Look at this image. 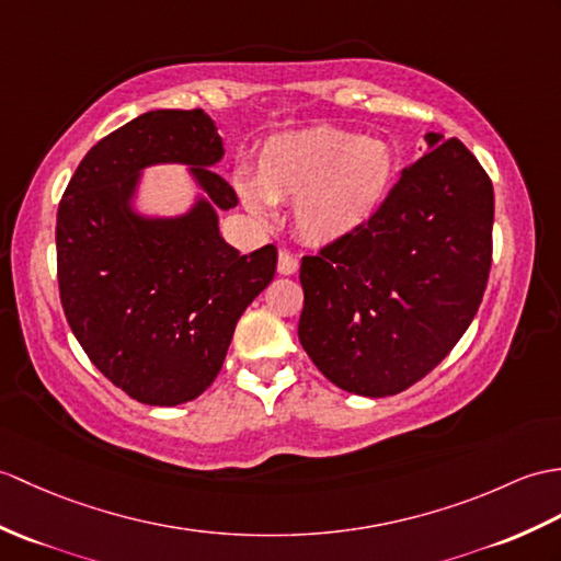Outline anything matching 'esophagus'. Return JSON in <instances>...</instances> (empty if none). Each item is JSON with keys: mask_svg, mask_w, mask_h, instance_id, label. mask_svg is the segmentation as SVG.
Returning <instances> with one entry per match:
<instances>
[{"mask_svg": "<svg viewBox=\"0 0 561 561\" xmlns=\"http://www.w3.org/2000/svg\"><path fill=\"white\" fill-rule=\"evenodd\" d=\"M277 270H279V275H294V272L298 270V257L289 251H279Z\"/></svg>", "mask_w": 561, "mask_h": 561, "instance_id": "esophagus-1", "label": "esophagus"}]
</instances>
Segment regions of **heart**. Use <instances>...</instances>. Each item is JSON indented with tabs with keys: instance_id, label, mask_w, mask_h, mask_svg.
Segmentation results:
<instances>
[{
	"instance_id": "1",
	"label": "heart",
	"mask_w": 561,
	"mask_h": 561,
	"mask_svg": "<svg viewBox=\"0 0 561 561\" xmlns=\"http://www.w3.org/2000/svg\"><path fill=\"white\" fill-rule=\"evenodd\" d=\"M397 176V154L380 138L332 126L272 136L255 179L239 176L243 205L257 217L272 203H294L298 237L316 245L354 237L380 210Z\"/></svg>"
}]
</instances>
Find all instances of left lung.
Returning a JSON list of instances; mask_svg holds the SVG:
<instances>
[{"instance_id": "1", "label": "left lung", "mask_w": 561, "mask_h": 561, "mask_svg": "<svg viewBox=\"0 0 561 561\" xmlns=\"http://www.w3.org/2000/svg\"><path fill=\"white\" fill-rule=\"evenodd\" d=\"M425 142L366 227L301 260L298 340L351 394L389 397L419 382L483 301L492 181L459 138Z\"/></svg>"}]
</instances>
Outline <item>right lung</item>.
<instances>
[{
    "label": "right lung",
    "mask_w": 561,
    "mask_h": 561,
    "mask_svg": "<svg viewBox=\"0 0 561 561\" xmlns=\"http://www.w3.org/2000/svg\"><path fill=\"white\" fill-rule=\"evenodd\" d=\"M225 146L203 110H152L104 136L57 213L64 316L95 368L150 407H176L215 382L243 310L277 270V245L241 255L219 233L239 198L215 167ZM188 163L204 193L184 216L133 207L139 172Z\"/></svg>",
    "instance_id": "obj_1"
}]
</instances>
